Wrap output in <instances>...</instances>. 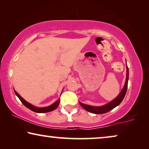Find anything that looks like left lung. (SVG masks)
I'll return each mask as SVG.
<instances>
[{
  "label": "left lung",
  "mask_w": 149,
  "mask_h": 149,
  "mask_svg": "<svg viewBox=\"0 0 149 149\" xmlns=\"http://www.w3.org/2000/svg\"><path fill=\"white\" fill-rule=\"evenodd\" d=\"M126 65H127V64H126ZM126 69H127V75H126V81L125 85H124L123 89H122L119 94L117 95V97H115L113 100L110 102L109 103H108L104 106H102V107H92V106L84 104L79 102V103L82 106V107L84 108L86 111L89 112V113L94 114H104L108 113V112L111 111L112 109H113L114 108H115L118 105H119L122 100H123L124 97H125L127 89L128 79H129V70H128L127 66H126Z\"/></svg>",
  "instance_id": "1"
}]
</instances>
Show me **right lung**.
<instances>
[{"instance_id": "add662e5", "label": "right lung", "mask_w": 149, "mask_h": 149, "mask_svg": "<svg viewBox=\"0 0 149 149\" xmlns=\"http://www.w3.org/2000/svg\"><path fill=\"white\" fill-rule=\"evenodd\" d=\"M15 91V95H17V96L19 97V99L20 100V101L22 102V104L28 108V109H29L30 110H31V111L35 112V113H48V112H50V111H54L56 109L57 107H58L59 104H60V99L59 98L58 100L56 102H55L54 104H52V105L49 106V107H42V108H38V107H34V106L32 105L31 104L28 103L27 101H26L25 100L24 98H22V97L20 96V95L18 94V93L16 92V91L14 90Z\"/></svg>"}]
</instances>
